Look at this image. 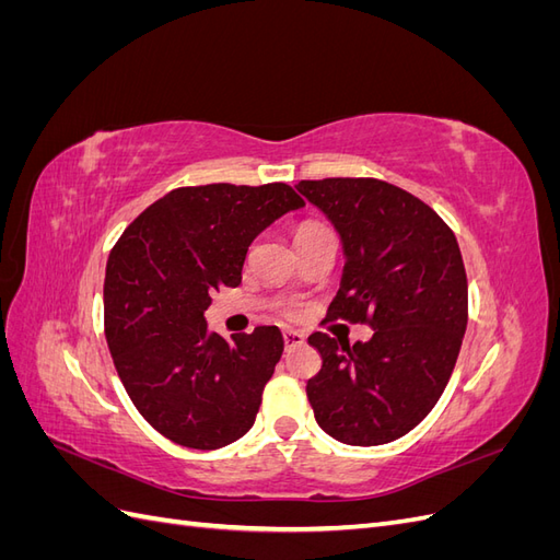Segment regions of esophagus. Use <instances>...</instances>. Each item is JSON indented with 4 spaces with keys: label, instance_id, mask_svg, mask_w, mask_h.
Masks as SVG:
<instances>
[{
    "label": "esophagus",
    "instance_id": "esophagus-1",
    "mask_svg": "<svg viewBox=\"0 0 560 560\" xmlns=\"http://www.w3.org/2000/svg\"><path fill=\"white\" fill-rule=\"evenodd\" d=\"M282 341H284V348H294V346H301L303 341H306V336H303L301 331L296 329H287L282 334Z\"/></svg>",
    "mask_w": 560,
    "mask_h": 560
}]
</instances>
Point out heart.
Here are the masks:
<instances>
[{
  "mask_svg": "<svg viewBox=\"0 0 560 560\" xmlns=\"http://www.w3.org/2000/svg\"><path fill=\"white\" fill-rule=\"evenodd\" d=\"M311 229H322V226H319V224H303V226H299V231H311ZM299 231H296V233H299Z\"/></svg>",
  "mask_w": 560,
  "mask_h": 560,
  "instance_id": "heart-1",
  "label": "heart"
}]
</instances>
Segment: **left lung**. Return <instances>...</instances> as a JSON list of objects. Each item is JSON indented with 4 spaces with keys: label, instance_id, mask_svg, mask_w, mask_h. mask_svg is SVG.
I'll return each instance as SVG.
<instances>
[{
    "label": "left lung",
    "instance_id": "8db88e82",
    "mask_svg": "<svg viewBox=\"0 0 560 560\" xmlns=\"http://www.w3.org/2000/svg\"><path fill=\"white\" fill-rule=\"evenodd\" d=\"M341 235L346 266L329 319L366 322V343L315 331L306 385L317 425L350 446L411 432L442 397L467 329V276L453 231L413 194L371 177L301 179Z\"/></svg>",
    "mask_w": 560,
    "mask_h": 560
}]
</instances>
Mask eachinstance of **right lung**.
Here are the masks:
<instances>
[{"mask_svg":"<svg viewBox=\"0 0 560 560\" xmlns=\"http://www.w3.org/2000/svg\"><path fill=\"white\" fill-rule=\"evenodd\" d=\"M306 206L290 184H206L165 194L114 245L105 336L135 409L171 442L212 451L241 439L280 360L278 327L226 338L208 329L219 287L241 284L247 247Z\"/></svg>","mask_w":560,"mask_h":560,"instance_id":"add662e5","label":"right lung"}]
</instances>
